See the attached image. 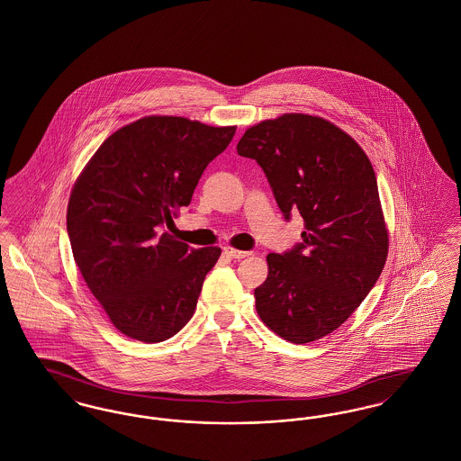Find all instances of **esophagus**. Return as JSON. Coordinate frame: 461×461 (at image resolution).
<instances>
[{"label": "esophagus", "instance_id": "1", "mask_svg": "<svg viewBox=\"0 0 461 461\" xmlns=\"http://www.w3.org/2000/svg\"><path fill=\"white\" fill-rule=\"evenodd\" d=\"M224 254L228 258H231V259H243V258L250 256V252H247V250H237V249H231V247H226Z\"/></svg>", "mask_w": 461, "mask_h": 461}]
</instances>
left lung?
<instances>
[{
	"label": "left lung",
	"mask_w": 461,
	"mask_h": 461,
	"mask_svg": "<svg viewBox=\"0 0 461 461\" xmlns=\"http://www.w3.org/2000/svg\"><path fill=\"white\" fill-rule=\"evenodd\" d=\"M237 152L263 167L284 218L304 220L301 243L266 258L258 314L288 342L318 340L351 316L387 261L372 162L349 134L304 113L249 128Z\"/></svg>",
	"instance_id": "1"
}]
</instances>
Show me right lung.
Wrapping results in <instances>:
<instances>
[{
    "instance_id": "obj_1",
    "label": "right lung",
    "mask_w": 461,
    "mask_h": 461,
    "mask_svg": "<svg viewBox=\"0 0 461 461\" xmlns=\"http://www.w3.org/2000/svg\"><path fill=\"white\" fill-rule=\"evenodd\" d=\"M237 128L150 115L109 136L76 181L67 233L91 294L126 337L171 339L195 312L220 247L194 249L169 230Z\"/></svg>"
}]
</instances>
